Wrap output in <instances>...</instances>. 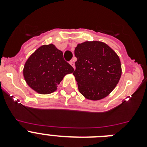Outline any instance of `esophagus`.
<instances>
[{"mask_svg":"<svg viewBox=\"0 0 147 147\" xmlns=\"http://www.w3.org/2000/svg\"><path fill=\"white\" fill-rule=\"evenodd\" d=\"M70 65H71L74 68H75V64L74 62V61H71V62H70Z\"/></svg>","mask_w":147,"mask_h":147,"instance_id":"esophagus-1","label":"esophagus"}]
</instances>
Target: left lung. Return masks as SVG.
Wrapping results in <instances>:
<instances>
[{
  "mask_svg": "<svg viewBox=\"0 0 147 147\" xmlns=\"http://www.w3.org/2000/svg\"><path fill=\"white\" fill-rule=\"evenodd\" d=\"M74 54L77 61L73 74L80 93L93 101L107 96L121 76V65L117 54L100 41L78 44Z\"/></svg>",
  "mask_w": 147,
  "mask_h": 147,
  "instance_id": "8db88e82",
  "label": "left lung"
}]
</instances>
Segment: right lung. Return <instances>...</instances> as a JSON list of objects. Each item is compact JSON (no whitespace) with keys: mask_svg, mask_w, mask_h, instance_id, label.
<instances>
[{"mask_svg":"<svg viewBox=\"0 0 147 147\" xmlns=\"http://www.w3.org/2000/svg\"><path fill=\"white\" fill-rule=\"evenodd\" d=\"M73 72L74 68L65 61L62 51L53 44L38 48L27 59L23 71L27 85L40 94L57 90L64 76Z\"/></svg>","mask_w":147,"mask_h":147,"instance_id":"add662e5","label":"right lung"}]
</instances>
